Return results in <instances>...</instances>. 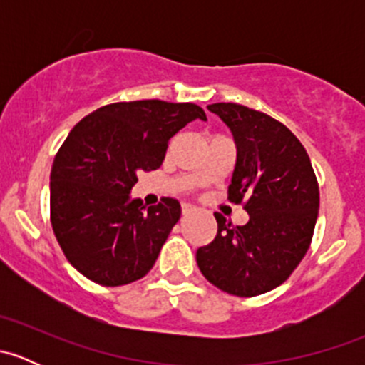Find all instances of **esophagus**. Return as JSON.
<instances>
[{
  "instance_id": "obj_1",
  "label": "esophagus",
  "mask_w": 365,
  "mask_h": 365,
  "mask_svg": "<svg viewBox=\"0 0 365 365\" xmlns=\"http://www.w3.org/2000/svg\"><path fill=\"white\" fill-rule=\"evenodd\" d=\"M196 212V206L190 203H182V213L183 215H189V213Z\"/></svg>"
}]
</instances>
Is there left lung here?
I'll list each match as a JSON object with an SVG mask.
<instances>
[{"label": "left lung", "instance_id": "8db88e82", "mask_svg": "<svg viewBox=\"0 0 365 365\" xmlns=\"http://www.w3.org/2000/svg\"><path fill=\"white\" fill-rule=\"evenodd\" d=\"M233 132L237 165L227 200L249 222L233 226L215 213L217 237L196 252L206 281L235 297L281 286L304 259L319 208V187L297 135L268 114L231 102L208 106Z\"/></svg>", "mask_w": 365, "mask_h": 365}]
</instances>
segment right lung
Listing matches in <instances>:
<instances>
[{
    "instance_id": "1",
    "label": "right lung",
    "mask_w": 365,
    "mask_h": 365,
    "mask_svg": "<svg viewBox=\"0 0 365 365\" xmlns=\"http://www.w3.org/2000/svg\"><path fill=\"white\" fill-rule=\"evenodd\" d=\"M197 118L205 111L189 102H116L70 130L51 169V224L84 277L123 286L152 270L182 208L173 197L146 208L128 194L138 173L159 169L169 139Z\"/></svg>"
}]
</instances>
